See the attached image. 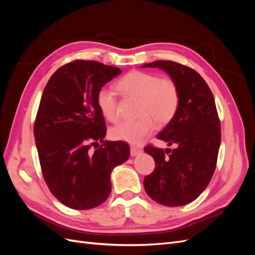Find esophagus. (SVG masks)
<instances>
[{"label":"esophagus","mask_w":255,"mask_h":255,"mask_svg":"<svg viewBox=\"0 0 255 255\" xmlns=\"http://www.w3.org/2000/svg\"><path fill=\"white\" fill-rule=\"evenodd\" d=\"M142 153V150L141 149H138V148H135V146H132V148H130V156H137V155H139V154H141Z\"/></svg>","instance_id":"obj_1"}]
</instances>
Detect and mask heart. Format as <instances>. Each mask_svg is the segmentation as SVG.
Wrapping results in <instances>:
<instances>
[{"instance_id": "obj_1", "label": "heart", "mask_w": 255, "mask_h": 255, "mask_svg": "<svg viewBox=\"0 0 255 255\" xmlns=\"http://www.w3.org/2000/svg\"><path fill=\"white\" fill-rule=\"evenodd\" d=\"M127 96L139 99L136 121H122L111 130L114 139L132 144L141 143L150 136L157 125L164 127L175 116L180 104V91L176 83L169 78L139 70L127 73L117 84ZM97 103L104 117L112 122L118 120V102L110 89H100Z\"/></svg>"}]
</instances>
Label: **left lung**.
Instances as JSON below:
<instances>
[{
    "instance_id": "obj_1",
    "label": "left lung",
    "mask_w": 255,
    "mask_h": 255,
    "mask_svg": "<svg viewBox=\"0 0 255 255\" xmlns=\"http://www.w3.org/2000/svg\"><path fill=\"white\" fill-rule=\"evenodd\" d=\"M141 67L164 70L180 91L175 116L157 135L174 149L145 146L144 152L153 157L156 167L144 177V189L159 204H188L206 188L217 163L221 130L214 96L202 76L189 67L170 60Z\"/></svg>"
}]
</instances>
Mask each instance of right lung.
<instances>
[{
	"label": "right lung",
	"mask_w": 255,
	"mask_h": 255,
	"mask_svg": "<svg viewBox=\"0 0 255 255\" xmlns=\"http://www.w3.org/2000/svg\"><path fill=\"white\" fill-rule=\"evenodd\" d=\"M121 73L99 61L60 67L45 85L34 126L42 174L50 191L73 210L105 202L113 169L128 159L126 142L103 140L106 128L97 103L100 89ZM98 141L103 144L90 150Z\"/></svg>",
	"instance_id": "1"
}]
</instances>
